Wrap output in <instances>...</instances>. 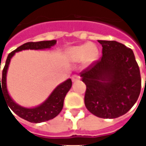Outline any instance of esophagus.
<instances>
[{"instance_id": "1", "label": "esophagus", "mask_w": 146, "mask_h": 146, "mask_svg": "<svg viewBox=\"0 0 146 146\" xmlns=\"http://www.w3.org/2000/svg\"><path fill=\"white\" fill-rule=\"evenodd\" d=\"M80 79V76H78V75H73V77H72V81L73 82H77V81H78Z\"/></svg>"}]
</instances>
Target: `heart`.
I'll return each instance as SVG.
<instances>
[{
	"label": "heart",
	"mask_w": 146,
	"mask_h": 146,
	"mask_svg": "<svg viewBox=\"0 0 146 146\" xmlns=\"http://www.w3.org/2000/svg\"><path fill=\"white\" fill-rule=\"evenodd\" d=\"M99 55V48L91 42L71 46L66 50L68 59L73 62H80L84 59L86 64H91L98 60Z\"/></svg>",
	"instance_id": "1"
}]
</instances>
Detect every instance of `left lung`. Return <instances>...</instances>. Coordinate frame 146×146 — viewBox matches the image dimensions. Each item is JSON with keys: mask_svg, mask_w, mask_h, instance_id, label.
<instances>
[{"mask_svg": "<svg viewBox=\"0 0 146 146\" xmlns=\"http://www.w3.org/2000/svg\"><path fill=\"white\" fill-rule=\"evenodd\" d=\"M102 58L80 73L86 84L84 104L97 117L114 119L128 112L139 98V68L133 51L115 41H98Z\"/></svg>", "mask_w": 146, "mask_h": 146, "instance_id": "obj_1", "label": "left lung"}]
</instances>
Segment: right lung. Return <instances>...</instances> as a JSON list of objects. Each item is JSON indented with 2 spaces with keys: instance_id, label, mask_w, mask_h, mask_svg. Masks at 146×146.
<instances>
[{
  "instance_id": "right-lung-1",
  "label": "right lung",
  "mask_w": 146,
  "mask_h": 146,
  "mask_svg": "<svg viewBox=\"0 0 146 146\" xmlns=\"http://www.w3.org/2000/svg\"><path fill=\"white\" fill-rule=\"evenodd\" d=\"M56 42H57L56 40L41 41L36 42H31L24 43L23 45L17 47L16 50L9 53L6 61L5 67L2 71V78L1 79L0 78V83H1V85L0 84V100L1 95H2L6 99L9 108L13 112L17 114L19 117L31 123H42L44 121H47L49 119L55 118L62 111L65 96L72 87V80L68 78L63 83L60 84L58 86L56 87L55 89L49 95V97L42 104L34 108H25L15 103L8 94L7 88V73L8 67L11 58L15 55L16 52L27 49L42 50V49L50 48L51 46H54Z\"/></svg>"
}]
</instances>
